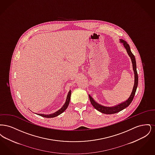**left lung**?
<instances>
[{"mask_svg": "<svg viewBox=\"0 0 155 155\" xmlns=\"http://www.w3.org/2000/svg\"><path fill=\"white\" fill-rule=\"evenodd\" d=\"M120 42L124 45V46L125 47L126 51L128 53L129 56L130 57L131 61H132L133 70L134 72V77H134V78H135L134 85V87H133V91L131 94V95L128 97V99L127 101H125V102L120 103L115 106H113V107H105V106H102V105L99 104V103L96 102L94 100V99L89 95V100L91 101V103L94 106V107L95 109H96L97 110L99 111L100 112L104 113V114H114V113H118L119 111L124 109L127 106H128L130 104V103H131V102L133 101L134 97L135 94L136 90L137 88L138 84V73H137V66H136V61H135V56L130 50L129 45L123 39H120Z\"/></svg>", "mask_w": 155, "mask_h": 155, "instance_id": "obj_1", "label": "left lung"}]
</instances>
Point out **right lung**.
Listing matches in <instances>:
<instances>
[{"label":"right lung","instance_id":"right-lung-1","mask_svg":"<svg viewBox=\"0 0 155 155\" xmlns=\"http://www.w3.org/2000/svg\"><path fill=\"white\" fill-rule=\"evenodd\" d=\"M71 90L69 91L68 92V94L67 95V96L66 101V102L64 104V105L63 106V107L60 109L59 110L56 111L55 113H53V114H38V115L39 116H41L42 117H46V118H52V117H56L58 116H59V114H60L61 113H62L63 111L64 110H66L69 103H70V96H71Z\"/></svg>","mask_w":155,"mask_h":155}]
</instances>
